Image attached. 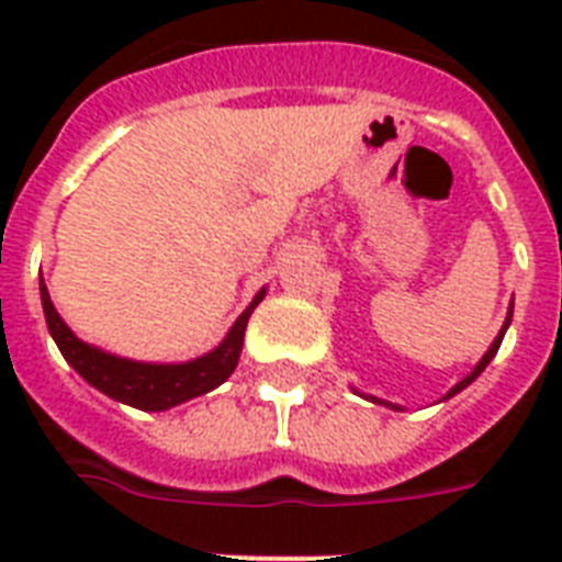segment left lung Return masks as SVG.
Listing matches in <instances>:
<instances>
[{
	"label": "left lung",
	"mask_w": 562,
	"mask_h": 562,
	"mask_svg": "<svg viewBox=\"0 0 562 562\" xmlns=\"http://www.w3.org/2000/svg\"><path fill=\"white\" fill-rule=\"evenodd\" d=\"M510 322H513V302H510V307H507V319H504L502 330H498V337H495V340H493V346H490V349H486V355H484V358L477 360V367L472 369V372H469V375L463 378V381H458V384L451 386V390H448V393L442 395V402H446V398H451V395H458L460 390H467V386L472 384V381H475V378L481 375V372H484V369H486V363H490V360L495 358V351H498V346H502L504 334H507V328H510ZM355 393H358V390H355ZM369 398H372V402H375V404H386V407H393V411H402V407H398V404L381 402V398H375V395H369Z\"/></svg>",
	"instance_id": "obj_1"
}]
</instances>
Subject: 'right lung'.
<instances>
[{
    "mask_svg": "<svg viewBox=\"0 0 562 562\" xmlns=\"http://www.w3.org/2000/svg\"><path fill=\"white\" fill-rule=\"evenodd\" d=\"M263 295H267V290H258L249 307L237 316L232 330L225 334V340L202 358L187 360V363H143V360L116 358L111 351H102L90 342L78 340L67 322L60 319V313L55 311L49 290L41 278V302L43 313H46V325H49L52 340L58 342L64 360L99 393L114 398V402L128 404V407H137V411H169V407L190 402L195 395L211 393L222 381H228V375L237 369V360H240L249 316L263 302Z\"/></svg>",
    "mask_w": 562,
    "mask_h": 562,
    "instance_id": "right-lung-1",
    "label": "right lung"
}]
</instances>
